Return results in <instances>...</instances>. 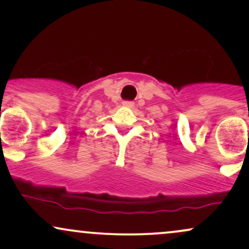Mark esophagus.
Instances as JSON below:
<instances>
[{"label": "esophagus", "instance_id": "1", "mask_svg": "<svg viewBox=\"0 0 249 249\" xmlns=\"http://www.w3.org/2000/svg\"><path fill=\"white\" fill-rule=\"evenodd\" d=\"M123 105L126 107H134V103L133 102H123Z\"/></svg>", "mask_w": 249, "mask_h": 249}]
</instances>
